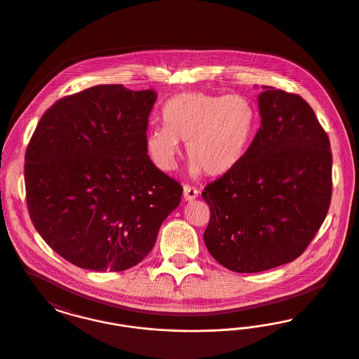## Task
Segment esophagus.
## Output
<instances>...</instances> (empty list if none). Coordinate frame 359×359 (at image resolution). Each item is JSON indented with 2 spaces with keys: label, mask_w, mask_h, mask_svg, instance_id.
<instances>
[{
  "label": "esophagus",
  "mask_w": 359,
  "mask_h": 359,
  "mask_svg": "<svg viewBox=\"0 0 359 359\" xmlns=\"http://www.w3.org/2000/svg\"><path fill=\"white\" fill-rule=\"evenodd\" d=\"M196 196H198V189H195V188L191 187V186H187V184L183 187V198H184V201H194Z\"/></svg>",
  "instance_id": "1"
}]
</instances>
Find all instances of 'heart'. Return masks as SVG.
Instances as JSON below:
<instances>
[{
  "label": "heart",
  "mask_w": 359,
  "mask_h": 359,
  "mask_svg": "<svg viewBox=\"0 0 359 359\" xmlns=\"http://www.w3.org/2000/svg\"><path fill=\"white\" fill-rule=\"evenodd\" d=\"M161 117L164 126L145 136L148 156L161 171L176 167L184 144L194 173L221 177L243 160L257 130L256 106L241 94L182 93L165 102Z\"/></svg>",
  "instance_id": "b5f03b06"
}]
</instances>
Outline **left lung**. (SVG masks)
<instances>
[{
	"instance_id": "1",
	"label": "left lung",
	"mask_w": 359,
	"mask_h": 359,
	"mask_svg": "<svg viewBox=\"0 0 359 359\" xmlns=\"http://www.w3.org/2000/svg\"><path fill=\"white\" fill-rule=\"evenodd\" d=\"M261 126L243 160L208 183L203 238L229 271L257 273L302 256L331 203L332 154L300 95L262 86Z\"/></svg>"
}]
</instances>
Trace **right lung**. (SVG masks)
<instances>
[{
	"label": "right lung",
	"mask_w": 359,
	"mask_h": 359,
	"mask_svg": "<svg viewBox=\"0 0 359 359\" xmlns=\"http://www.w3.org/2000/svg\"><path fill=\"white\" fill-rule=\"evenodd\" d=\"M156 94L100 85L67 95L39 121L25 152L31 221L71 264L121 272L149 255L183 187L145 149Z\"/></svg>",
	"instance_id": "obj_1"
}]
</instances>
